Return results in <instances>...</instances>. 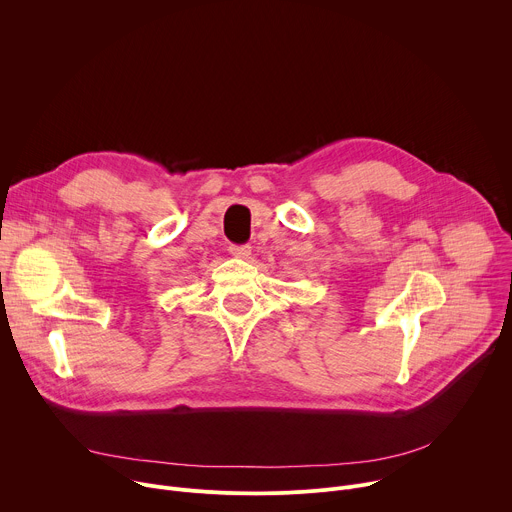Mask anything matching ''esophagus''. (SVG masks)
I'll return each mask as SVG.
<instances>
[{"label": "esophagus", "mask_w": 512, "mask_h": 512, "mask_svg": "<svg viewBox=\"0 0 512 512\" xmlns=\"http://www.w3.org/2000/svg\"><path fill=\"white\" fill-rule=\"evenodd\" d=\"M229 253L237 259H249L251 257V247L249 245H231Z\"/></svg>", "instance_id": "34e87169"}]
</instances>
